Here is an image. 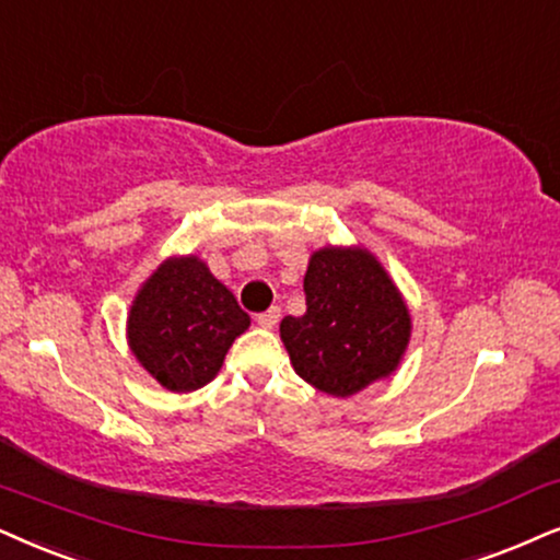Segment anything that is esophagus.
I'll list each match as a JSON object with an SVG mask.
<instances>
[{"label": "esophagus", "mask_w": 560, "mask_h": 560, "mask_svg": "<svg viewBox=\"0 0 560 560\" xmlns=\"http://www.w3.org/2000/svg\"><path fill=\"white\" fill-rule=\"evenodd\" d=\"M279 317H281V307H271V310H266V313L256 315V323L260 325V328H273V325L279 323Z\"/></svg>", "instance_id": "34e87169"}]
</instances>
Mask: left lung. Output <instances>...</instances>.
<instances>
[{
	"label": "left lung",
	"instance_id": "1",
	"mask_svg": "<svg viewBox=\"0 0 560 560\" xmlns=\"http://www.w3.org/2000/svg\"><path fill=\"white\" fill-rule=\"evenodd\" d=\"M307 310L281 320L294 372L317 390L349 398L398 370L410 341L406 302L364 247H320L304 273Z\"/></svg>",
	"mask_w": 560,
	"mask_h": 560
}]
</instances>
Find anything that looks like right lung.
<instances>
[{"label": "right lung", "mask_w": 560, "mask_h": 560, "mask_svg": "<svg viewBox=\"0 0 560 560\" xmlns=\"http://www.w3.org/2000/svg\"><path fill=\"white\" fill-rule=\"evenodd\" d=\"M250 315L196 256L167 258L141 284L129 310L131 353L170 393L203 387Z\"/></svg>", "instance_id": "obj_1"}]
</instances>
